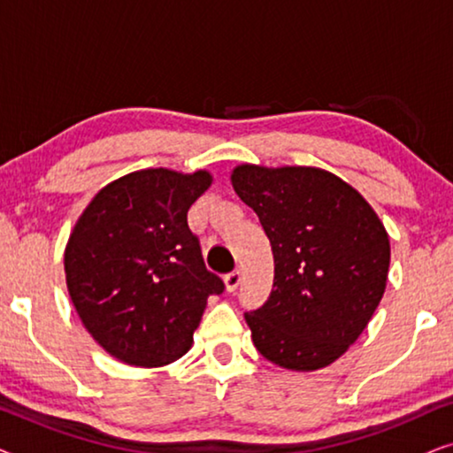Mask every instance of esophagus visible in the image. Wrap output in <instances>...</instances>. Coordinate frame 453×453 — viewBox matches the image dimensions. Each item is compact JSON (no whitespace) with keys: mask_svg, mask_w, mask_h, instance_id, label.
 <instances>
[{"mask_svg":"<svg viewBox=\"0 0 453 453\" xmlns=\"http://www.w3.org/2000/svg\"><path fill=\"white\" fill-rule=\"evenodd\" d=\"M225 284H226L228 293H234V290H237V287L241 284V272L239 270L228 272V274L225 276Z\"/></svg>","mask_w":453,"mask_h":453,"instance_id":"34e87169","label":"esophagus"}]
</instances>
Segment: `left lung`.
I'll return each mask as SVG.
<instances>
[{
	"label": "left lung",
	"mask_w": 453,
	"mask_h": 453,
	"mask_svg": "<svg viewBox=\"0 0 453 453\" xmlns=\"http://www.w3.org/2000/svg\"><path fill=\"white\" fill-rule=\"evenodd\" d=\"M233 188L274 253L268 301L245 313L259 355L315 371L361 336L388 282L389 239L373 208L332 173L241 165Z\"/></svg>",
	"instance_id": "1"
}]
</instances>
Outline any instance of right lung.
Returning <instances> with one entry per match:
<instances>
[{
  "label": "right lung",
  "mask_w": 453,
  "mask_h": 453,
  "mask_svg": "<svg viewBox=\"0 0 453 453\" xmlns=\"http://www.w3.org/2000/svg\"><path fill=\"white\" fill-rule=\"evenodd\" d=\"M212 177L135 171L109 183L80 216L65 247V280L90 336L135 367L189 350L210 295L225 282L203 264L188 210Z\"/></svg>",
  "instance_id": "add662e5"
}]
</instances>
